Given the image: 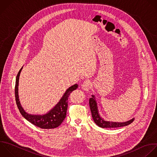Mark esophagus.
Wrapping results in <instances>:
<instances>
[{
    "label": "esophagus",
    "instance_id": "34e87169",
    "mask_svg": "<svg viewBox=\"0 0 157 157\" xmlns=\"http://www.w3.org/2000/svg\"><path fill=\"white\" fill-rule=\"evenodd\" d=\"M91 83L90 82V80H85L83 82L82 85V88L83 90H85V91H88L90 90V89L91 88Z\"/></svg>",
    "mask_w": 157,
    "mask_h": 157
}]
</instances>
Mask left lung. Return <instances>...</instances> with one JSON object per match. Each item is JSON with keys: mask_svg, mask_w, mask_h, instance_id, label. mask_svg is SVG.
Segmentation results:
<instances>
[{"mask_svg": "<svg viewBox=\"0 0 157 157\" xmlns=\"http://www.w3.org/2000/svg\"><path fill=\"white\" fill-rule=\"evenodd\" d=\"M91 96H92V98H90V99H89L90 107V110L91 112L93 119L94 123L98 126L101 127L102 128H118V127L127 126V125L131 124L134 121V118H132L131 120H130L129 121L123 122V123L105 121L101 117V116L99 113L97 102L95 99L94 96L92 95Z\"/></svg>", "mask_w": 157, "mask_h": 157, "instance_id": "left-lung-1", "label": "left lung"}]
</instances>
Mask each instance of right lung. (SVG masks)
<instances>
[{
	"label": "right lung",
	"mask_w": 157,
	"mask_h": 157,
	"mask_svg": "<svg viewBox=\"0 0 157 157\" xmlns=\"http://www.w3.org/2000/svg\"><path fill=\"white\" fill-rule=\"evenodd\" d=\"M23 67L19 71L15 83V94L18 108L23 117L32 124L43 129H52L59 126L63 121L66 116L67 109V100L70 94L78 88V85L75 84L69 87L58 102V103L48 112L44 115H31L27 113L20 104L18 96V84L20 73Z\"/></svg>",
	"instance_id": "1"
}]
</instances>
